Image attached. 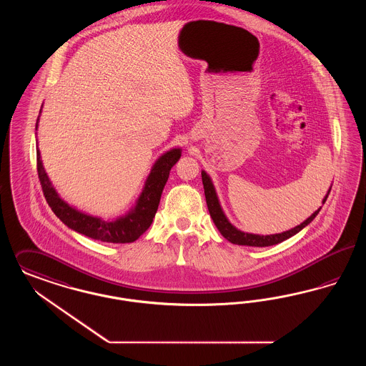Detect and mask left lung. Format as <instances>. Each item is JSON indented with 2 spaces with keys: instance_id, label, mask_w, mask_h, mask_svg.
<instances>
[{
  "instance_id": "obj_1",
  "label": "left lung",
  "mask_w": 366,
  "mask_h": 366,
  "mask_svg": "<svg viewBox=\"0 0 366 366\" xmlns=\"http://www.w3.org/2000/svg\"><path fill=\"white\" fill-rule=\"evenodd\" d=\"M202 179H203V185H204V194L205 200H207V207H208V211H209V215L214 220L215 226L218 227V230L220 232V234L223 235L227 241H230L232 244L235 245H248V247H259V248H263V247H271V245H277L279 242L290 238L292 235L300 233L305 226H307L312 220L316 218V215L320 212L322 207L315 211L307 220H304L301 224L295 226L292 230H287V232H283V233H279V234H269V235H259L252 234V233H245V232H241L238 230L237 227H234L229 219L226 218L222 207H220L219 199L217 196V192L214 188V184L211 181L209 176L205 173L204 170L202 172ZM332 188V187H331ZM331 188L327 192L325 197L322 199V204L325 203Z\"/></svg>"
}]
</instances>
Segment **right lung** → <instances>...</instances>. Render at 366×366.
Returning <instances> with one entry per match:
<instances>
[{
	"label": "right lung",
	"instance_id": "obj_1",
	"mask_svg": "<svg viewBox=\"0 0 366 366\" xmlns=\"http://www.w3.org/2000/svg\"><path fill=\"white\" fill-rule=\"evenodd\" d=\"M38 122L39 117L36 121V128ZM179 158L181 148H173L159 157L154 163L151 173L147 177L144 188L142 190L136 205L127 215L119 217L116 220H103L102 218L88 215L64 202L44 172L39 149H36V167L44 199L62 223H65L74 232L87 235L92 239L112 244H127L136 241L151 226L170 170Z\"/></svg>",
	"mask_w": 366,
	"mask_h": 366
}]
</instances>
